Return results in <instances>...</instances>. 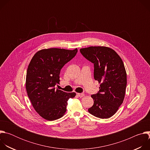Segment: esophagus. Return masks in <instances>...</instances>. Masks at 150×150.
Wrapping results in <instances>:
<instances>
[{"label": "esophagus", "instance_id": "esophagus-1", "mask_svg": "<svg viewBox=\"0 0 150 150\" xmlns=\"http://www.w3.org/2000/svg\"><path fill=\"white\" fill-rule=\"evenodd\" d=\"M76 95L79 97H82L84 96V94L83 93H77Z\"/></svg>", "mask_w": 150, "mask_h": 150}]
</instances>
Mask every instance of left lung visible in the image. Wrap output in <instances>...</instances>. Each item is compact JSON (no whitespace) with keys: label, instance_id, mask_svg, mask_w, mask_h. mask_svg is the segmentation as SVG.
I'll use <instances>...</instances> for the list:
<instances>
[{"label":"left lung","instance_id":"obj_1","mask_svg":"<svg viewBox=\"0 0 150 150\" xmlns=\"http://www.w3.org/2000/svg\"><path fill=\"white\" fill-rule=\"evenodd\" d=\"M80 52L94 63V77L100 83L99 92L91 96L94 104L88 112L101 119L109 118L116 113L125 98L127 75L123 62L108 47L91 46L81 49Z\"/></svg>","mask_w":150,"mask_h":150}]
</instances>
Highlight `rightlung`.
<instances>
[{
  "mask_svg": "<svg viewBox=\"0 0 150 150\" xmlns=\"http://www.w3.org/2000/svg\"><path fill=\"white\" fill-rule=\"evenodd\" d=\"M77 49L50 48L38 51L31 60L27 71L25 87L35 110L42 118L54 120L67 111L68 100L75 93L56 89L60 82V70L74 57Z\"/></svg>",
  "mask_w": 150,
  "mask_h": 150,
  "instance_id": "1",
  "label": "right lung"
}]
</instances>
